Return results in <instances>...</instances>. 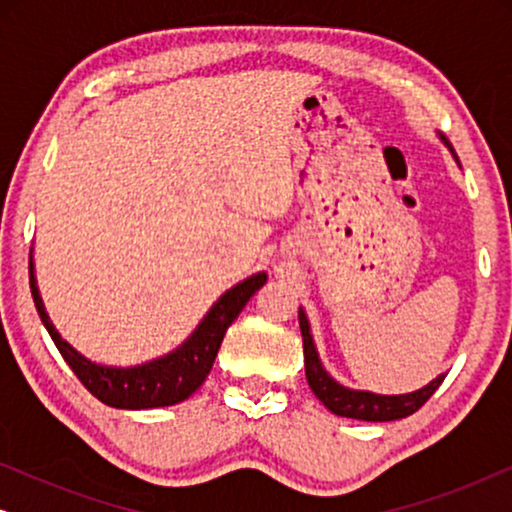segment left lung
Masks as SVG:
<instances>
[{
    "label": "left lung",
    "instance_id": "1",
    "mask_svg": "<svg viewBox=\"0 0 512 512\" xmlns=\"http://www.w3.org/2000/svg\"><path fill=\"white\" fill-rule=\"evenodd\" d=\"M440 139H443L447 149L452 151V146L447 144V139L443 135H440ZM454 160H457V156H454ZM298 321H300V333H303L307 384H310L314 396H317L319 401L333 412V415L363 419V422H394V419L410 417L412 412L422 408V405L433 396V391H436L445 380V375H438L436 380H431L426 387L410 391V394H396V396H382V394H373V391L342 387V384L335 382L333 377L326 373V368L321 366L317 347H314V340L310 333V321H307L303 307L298 310Z\"/></svg>",
    "mask_w": 512,
    "mask_h": 512
}]
</instances>
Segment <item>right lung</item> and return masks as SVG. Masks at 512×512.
Instances as JSON below:
<instances>
[{
	"instance_id": "right-lung-1",
	"label": "right lung",
	"mask_w": 512,
	"mask_h": 512,
	"mask_svg": "<svg viewBox=\"0 0 512 512\" xmlns=\"http://www.w3.org/2000/svg\"><path fill=\"white\" fill-rule=\"evenodd\" d=\"M265 282H268V275L265 272H256V275L247 277L244 282L235 284L233 289H228L209 307V312L195 326V331L177 349H172L170 354L149 363H142V366L111 368L88 361L86 356L76 352L55 331V326L46 314L44 300L39 296L37 277H34V261L30 254V289L48 335H51L62 359L69 363V368L74 370V375L79 377L83 387L95 398H100L104 405L121 410L165 408V405L186 401L195 389H200V384L205 382V377L214 366V359L219 354L221 340L226 335L228 326L233 324L237 314L249 303V298Z\"/></svg>"
}]
</instances>
